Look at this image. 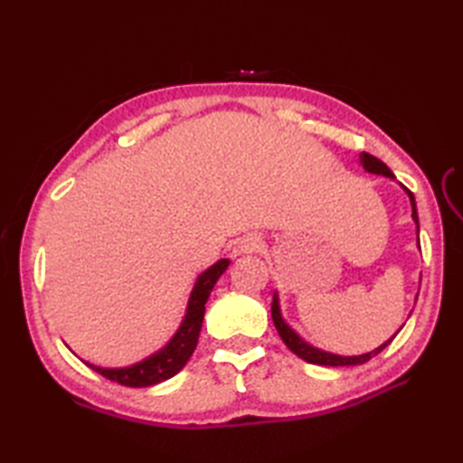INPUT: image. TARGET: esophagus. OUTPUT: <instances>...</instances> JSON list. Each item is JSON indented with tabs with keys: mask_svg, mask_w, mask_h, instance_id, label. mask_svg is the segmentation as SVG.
Segmentation results:
<instances>
[{
	"mask_svg": "<svg viewBox=\"0 0 463 463\" xmlns=\"http://www.w3.org/2000/svg\"><path fill=\"white\" fill-rule=\"evenodd\" d=\"M260 247V242H259V239H254V237H250V239H244V241H241V244H239V252H254Z\"/></svg>",
	"mask_w": 463,
	"mask_h": 463,
	"instance_id": "1",
	"label": "esophagus"
}]
</instances>
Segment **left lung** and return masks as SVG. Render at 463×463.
<instances>
[{
  "label": "left lung",
  "mask_w": 463,
  "mask_h": 463,
  "mask_svg": "<svg viewBox=\"0 0 463 463\" xmlns=\"http://www.w3.org/2000/svg\"><path fill=\"white\" fill-rule=\"evenodd\" d=\"M360 163H362V166H364V171H368V173H372V175L388 176V179L396 181V176H394V173H392V171L388 169V165H383V163H382L380 159H376V156H373V155L362 153V155H360ZM404 191H406L408 196H410V203H411V219H414L416 229H418V232H420L418 211H416V199H414V194H411V193L406 189V186H404ZM418 242H420V239H418ZM270 312H272V322H274V326H277L282 342L287 344V346H288L294 354H297L298 358H302L304 362H310V364H318V366H356V364H364V362H368L372 356H376V354H380L383 348L388 346V344H390L392 340H394V336H396V334H394V336H392L388 342H383L382 346H378L376 350L366 352V354H360V356H340V354H330V352H324V350H320V348L310 346V344H308L307 340H302V338L298 336V334L294 332L287 322H284L282 312H280L279 292H274ZM400 330H402V328H400ZM400 330H398V332H400Z\"/></svg>",
  "instance_id": "8db88e82"
}]
</instances>
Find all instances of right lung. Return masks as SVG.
<instances>
[{"mask_svg": "<svg viewBox=\"0 0 463 463\" xmlns=\"http://www.w3.org/2000/svg\"><path fill=\"white\" fill-rule=\"evenodd\" d=\"M229 259H221L219 262H214L211 269H206L204 272L199 274V279H196L189 297V304H186V312L179 330L175 332V336L166 342L159 352H155L149 358L125 368H101L95 366V364L85 362L87 366L95 370L97 373H101L107 380L129 388L155 386V383L169 380L175 373H179L184 368V364L193 356L196 342H199V334L204 318V304L209 300L216 280H219L221 274L229 269Z\"/></svg>", "mask_w": 463, "mask_h": 463, "instance_id": "1", "label": "right lung"}]
</instances>
